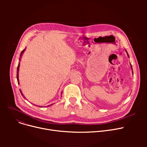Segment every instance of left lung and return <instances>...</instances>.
<instances>
[{"mask_svg":"<svg viewBox=\"0 0 147 147\" xmlns=\"http://www.w3.org/2000/svg\"><path fill=\"white\" fill-rule=\"evenodd\" d=\"M126 52H127V51H126ZM127 57H128V58H129V55H128V53H127ZM130 66H131V68H132V65L130 64ZM132 73H133V71H132ZM133 74H134V73H133Z\"/></svg>","mask_w":147,"mask_h":147,"instance_id":"1","label":"left lung"}]
</instances>
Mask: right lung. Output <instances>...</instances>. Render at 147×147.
<instances>
[{"label": "right lung", "mask_w": 147, "mask_h": 147, "mask_svg": "<svg viewBox=\"0 0 147 147\" xmlns=\"http://www.w3.org/2000/svg\"><path fill=\"white\" fill-rule=\"evenodd\" d=\"M25 49H24L23 50L22 52H21V54H20V57H21V56H22V53H24V51H25ZM21 58H20V59ZM19 68H20V63H18V67H17V81H18V84H20V83H19V78H18V73H19ZM20 90V92H21V95L23 96V94H22V93L21 92V89ZM62 93H63V92H61V94H62ZM23 97H24V96H23ZM25 98V97H24ZM53 105V104H51V105H48V106H51V105Z\"/></svg>", "instance_id": "right-lung-1"}]
</instances>
